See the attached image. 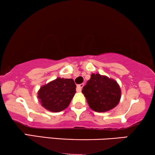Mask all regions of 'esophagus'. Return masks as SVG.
<instances>
[{"label": "esophagus", "instance_id": "1", "mask_svg": "<svg viewBox=\"0 0 155 155\" xmlns=\"http://www.w3.org/2000/svg\"><path fill=\"white\" fill-rule=\"evenodd\" d=\"M83 86H84V84L83 83H82V84H78V85H77V88H76V90H77V92H81L82 88L83 87Z\"/></svg>", "mask_w": 155, "mask_h": 155}]
</instances>
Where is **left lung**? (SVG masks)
<instances>
[{"label": "left lung", "instance_id": "left-lung-1", "mask_svg": "<svg viewBox=\"0 0 155 155\" xmlns=\"http://www.w3.org/2000/svg\"><path fill=\"white\" fill-rule=\"evenodd\" d=\"M82 92L89 106L97 112L114 109L119 102L121 91L117 82L105 75L93 73Z\"/></svg>", "mask_w": 155, "mask_h": 155}]
</instances>
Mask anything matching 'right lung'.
Segmentation results:
<instances>
[{
	"instance_id": "obj_1",
	"label": "right lung",
	"mask_w": 155,
	"mask_h": 155,
	"mask_svg": "<svg viewBox=\"0 0 155 155\" xmlns=\"http://www.w3.org/2000/svg\"><path fill=\"white\" fill-rule=\"evenodd\" d=\"M75 89L73 79L58 78L39 89L38 98L46 109L59 112L68 107L76 92Z\"/></svg>"
}]
</instances>
